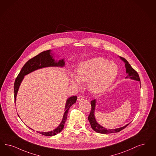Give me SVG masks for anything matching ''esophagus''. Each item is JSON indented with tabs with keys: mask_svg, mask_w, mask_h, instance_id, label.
Here are the masks:
<instances>
[{
	"mask_svg": "<svg viewBox=\"0 0 156 156\" xmlns=\"http://www.w3.org/2000/svg\"><path fill=\"white\" fill-rule=\"evenodd\" d=\"M83 96L82 95H80L78 96V98H77V100L78 101H81V100H83Z\"/></svg>",
	"mask_w": 156,
	"mask_h": 156,
	"instance_id": "esophagus-1",
	"label": "esophagus"
}]
</instances>
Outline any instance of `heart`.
Masks as SVG:
<instances>
[{
	"instance_id": "heart-1",
	"label": "heart",
	"mask_w": 156,
	"mask_h": 156,
	"mask_svg": "<svg viewBox=\"0 0 156 156\" xmlns=\"http://www.w3.org/2000/svg\"><path fill=\"white\" fill-rule=\"evenodd\" d=\"M119 68L112 62L101 57L81 62L77 67L76 76L72 78V83L80 87L81 82H89V89L94 94L107 90L115 80Z\"/></svg>"
}]
</instances>
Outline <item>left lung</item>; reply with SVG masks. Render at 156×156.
<instances>
[{"label":"left lung","mask_w":156,"mask_h":156,"mask_svg":"<svg viewBox=\"0 0 156 156\" xmlns=\"http://www.w3.org/2000/svg\"><path fill=\"white\" fill-rule=\"evenodd\" d=\"M125 62V67H126V73L128 74V75L126 76V78H130L131 79L134 80H136V81H140V78L139 74L137 72L133 69L131 67V65L129 64V62H127V60L124 58V57H120ZM95 103H96V100H92L90 101V104H91V110H90V114L88 116V120L90 122V124L91 125L92 128L94 129V131H96L98 133H117L119 132V131L124 129L125 128H126L128 124L124 126L117 128V129H107L105 128L104 127L100 126L99 124L94 118V108H95Z\"/></svg>","instance_id":"obj_1"}]
</instances>
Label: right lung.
<instances>
[{"instance_id":"right-lung-1","label":"right lung","mask_w":156,"mask_h":156,"mask_svg":"<svg viewBox=\"0 0 156 156\" xmlns=\"http://www.w3.org/2000/svg\"><path fill=\"white\" fill-rule=\"evenodd\" d=\"M64 66V60H59L58 62H56L55 60L53 58V56L50 53V50H46L43 52H41L39 55L34 57L31 59H30L27 62L25 63L24 66L21 69L19 75H17L14 85V101L16 103V96L18 92L19 86L22 80L24 78V75H27L32 71L37 69H42L43 67H50V66H61L62 67ZM77 97L76 96H74L70 97L69 98L66 105L65 107V112L63 115L62 121L60 125L56 128V129L50 132H37L39 133H41L44 136H51L56 135V134L62 131L64 124L67 120V114L69 112V108L73 104L76 102Z\"/></svg>"}]
</instances>
